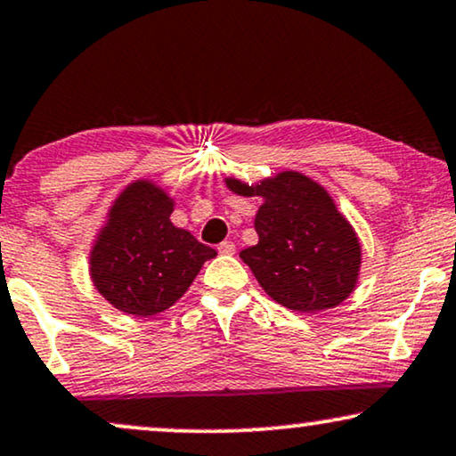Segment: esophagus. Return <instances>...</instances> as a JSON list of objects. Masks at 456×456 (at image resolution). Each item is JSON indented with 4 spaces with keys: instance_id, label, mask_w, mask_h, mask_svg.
I'll return each mask as SVG.
<instances>
[{
    "instance_id": "esophagus-1",
    "label": "esophagus",
    "mask_w": 456,
    "mask_h": 456,
    "mask_svg": "<svg viewBox=\"0 0 456 456\" xmlns=\"http://www.w3.org/2000/svg\"><path fill=\"white\" fill-rule=\"evenodd\" d=\"M216 250L218 254H235V244L233 241H221Z\"/></svg>"
}]
</instances>
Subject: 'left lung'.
<instances>
[{"label":"left lung","instance_id":"8db88e82","mask_svg":"<svg viewBox=\"0 0 456 456\" xmlns=\"http://www.w3.org/2000/svg\"><path fill=\"white\" fill-rule=\"evenodd\" d=\"M238 196H258V244L240 252L266 294L298 313L333 308L359 281L361 244L323 185L298 171H281L248 185L227 177Z\"/></svg>","mask_w":456,"mask_h":456}]
</instances>
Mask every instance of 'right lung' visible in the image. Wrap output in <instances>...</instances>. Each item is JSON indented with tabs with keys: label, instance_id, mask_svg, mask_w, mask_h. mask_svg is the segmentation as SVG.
I'll use <instances>...</instances> for the list:
<instances>
[{
	"label": "right lung",
	"instance_id": "obj_1",
	"mask_svg": "<svg viewBox=\"0 0 456 456\" xmlns=\"http://www.w3.org/2000/svg\"><path fill=\"white\" fill-rule=\"evenodd\" d=\"M175 200L150 179L125 187L89 252L95 289L120 313L150 317L185 294L216 250L175 227Z\"/></svg>",
	"mask_w": 456,
	"mask_h": 456
}]
</instances>
